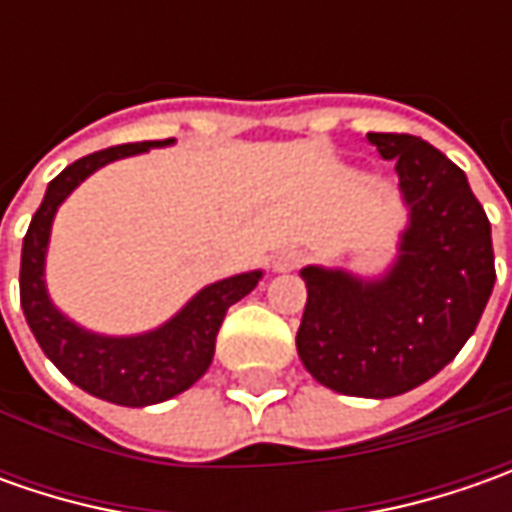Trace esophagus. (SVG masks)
<instances>
[{
	"mask_svg": "<svg viewBox=\"0 0 512 512\" xmlns=\"http://www.w3.org/2000/svg\"><path fill=\"white\" fill-rule=\"evenodd\" d=\"M302 262H305L302 250H282V253L273 259V270H276V273H290V270H296Z\"/></svg>",
	"mask_w": 512,
	"mask_h": 512,
	"instance_id": "obj_1",
	"label": "esophagus"
}]
</instances>
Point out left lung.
I'll return each mask as SVG.
<instances>
[{"label": "left lung", "instance_id": "1", "mask_svg": "<svg viewBox=\"0 0 512 512\" xmlns=\"http://www.w3.org/2000/svg\"><path fill=\"white\" fill-rule=\"evenodd\" d=\"M396 162L407 227L382 276L302 267L307 305L296 350L307 373L344 396L390 399L456 359L496 285L487 213L462 168L410 133H367Z\"/></svg>", "mask_w": 512, "mask_h": 512}]
</instances>
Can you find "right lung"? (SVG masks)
<instances>
[{"instance_id": "add662e5", "label": "right lung", "mask_w": 512, "mask_h": 512, "mask_svg": "<svg viewBox=\"0 0 512 512\" xmlns=\"http://www.w3.org/2000/svg\"><path fill=\"white\" fill-rule=\"evenodd\" d=\"M168 145H173V139L116 145L68 165L45 190V199L33 213L22 242L19 299L39 347L76 387H82L96 399L122 407L168 402L199 382L213 362L216 333L225 322L227 307L245 299L262 279V270H250L213 282L202 287L165 325L136 336L93 333L88 327L76 325L53 305L45 285V256L59 205L99 168L116 159Z\"/></svg>"}]
</instances>
